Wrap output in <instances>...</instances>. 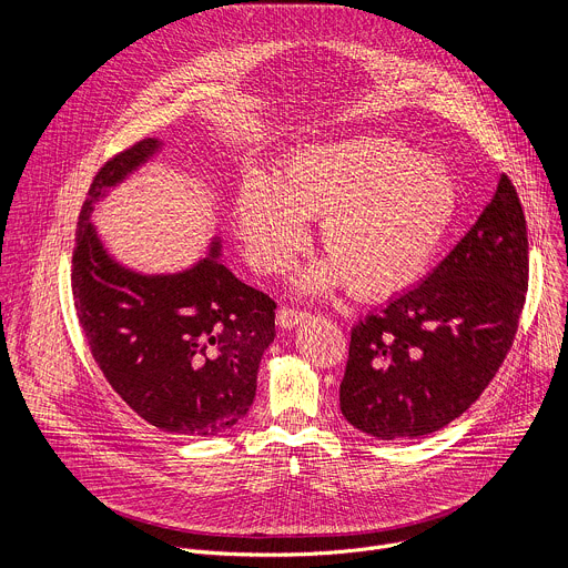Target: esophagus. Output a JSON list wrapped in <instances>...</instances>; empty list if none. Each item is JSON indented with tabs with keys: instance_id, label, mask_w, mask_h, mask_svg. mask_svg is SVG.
I'll list each match as a JSON object with an SVG mask.
<instances>
[{
	"instance_id": "34e87169",
	"label": "esophagus",
	"mask_w": 568,
	"mask_h": 568,
	"mask_svg": "<svg viewBox=\"0 0 568 568\" xmlns=\"http://www.w3.org/2000/svg\"><path fill=\"white\" fill-rule=\"evenodd\" d=\"M305 318H307V312H301V310H294V307H281L276 312V323L281 328H294Z\"/></svg>"
}]
</instances>
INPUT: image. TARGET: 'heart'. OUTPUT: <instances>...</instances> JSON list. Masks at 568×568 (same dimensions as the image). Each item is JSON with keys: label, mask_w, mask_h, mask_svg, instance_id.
I'll list each match as a JSON object with an SVG mask.
<instances>
[{"label": "heart", "mask_w": 568, "mask_h": 568, "mask_svg": "<svg viewBox=\"0 0 568 568\" xmlns=\"http://www.w3.org/2000/svg\"><path fill=\"white\" fill-rule=\"evenodd\" d=\"M458 211L445 161L395 139L359 136L290 152L272 182L240 184L233 215L252 263L283 272L305 242V220L321 217L328 261L301 276L305 290L346 283L366 301L397 296L434 263Z\"/></svg>", "instance_id": "heart-1"}]
</instances>
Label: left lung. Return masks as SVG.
I'll use <instances>...</instances> for the list:
<instances>
[{
  "label": "left lung",
  "mask_w": 568,
  "mask_h": 568,
  "mask_svg": "<svg viewBox=\"0 0 568 568\" xmlns=\"http://www.w3.org/2000/svg\"><path fill=\"white\" fill-rule=\"evenodd\" d=\"M526 290V217L501 175L449 256L353 328L344 418L379 440L427 436L456 420L504 364Z\"/></svg>",
  "instance_id": "left-lung-1"
}]
</instances>
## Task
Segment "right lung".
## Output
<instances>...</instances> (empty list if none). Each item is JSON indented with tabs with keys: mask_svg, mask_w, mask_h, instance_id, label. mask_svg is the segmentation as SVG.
Returning a JSON list of instances; mask_svg holds the SVG:
<instances>
[{
	"mask_svg": "<svg viewBox=\"0 0 568 568\" xmlns=\"http://www.w3.org/2000/svg\"><path fill=\"white\" fill-rule=\"evenodd\" d=\"M161 145L143 139L94 178L78 217L71 292L97 364L134 414L171 434L217 436L252 407L276 303L231 274L220 237L175 274H141L108 252L94 206Z\"/></svg>",
	"mask_w": 568,
	"mask_h": 568,
	"instance_id": "1",
	"label": "right lung"
}]
</instances>
